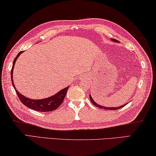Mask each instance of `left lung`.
<instances>
[{
    "instance_id": "obj_1",
    "label": "left lung",
    "mask_w": 156,
    "mask_h": 156,
    "mask_svg": "<svg viewBox=\"0 0 156 156\" xmlns=\"http://www.w3.org/2000/svg\"><path fill=\"white\" fill-rule=\"evenodd\" d=\"M112 40H113V41H116V42H117V40H116V39H112ZM90 101H91V102L93 103V105H94L95 106H96V107H98V108H101V109H104V110H118V109H120V108H123V106H125L126 105V104H125L124 105H122V106H120V107H117V108H107V107H103V106H101V105H98L97 103H96L94 101V100L92 99V98H91V95L90 94Z\"/></svg>"
}]
</instances>
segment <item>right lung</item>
<instances>
[{"mask_svg":"<svg viewBox=\"0 0 156 156\" xmlns=\"http://www.w3.org/2000/svg\"><path fill=\"white\" fill-rule=\"evenodd\" d=\"M23 53V51L19 52L18 55L14 58L13 65H12V68L11 70V80L12 83V85H13L14 88L15 89V91L17 94V96L19 98V100L21 101V102L23 103L27 107L30 108L32 110L39 111V112H51V111L55 110L60 106L62 103L64 99H65V96L67 92V90L69 89V87H66L65 89L60 90L59 92H58L56 94L53 95L51 97L45 98V99H40V100H33V99H30L26 97H25L24 96L21 94L18 91L16 90V89L14 87V85L13 83V80H12V76H13V69H14V65L15 64V62L16 61V59L18 58V57L21 55V53Z\"/></svg>","mask_w":156,"mask_h":156,"instance_id":"obj_1","label":"right lung"}]
</instances>
